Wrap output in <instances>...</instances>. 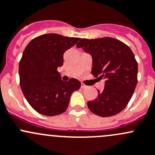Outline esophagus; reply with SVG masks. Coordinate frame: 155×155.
<instances>
[{
	"mask_svg": "<svg viewBox=\"0 0 155 155\" xmlns=\"http://www.w3.org/2000/svg\"><path fill=\"white\" fill-rule=\"evenodd\" d=\"M81 88H82V89H87V88H88V86L85 85V84H83V83H82V84H81Z\"/></svg>",
	"mask_w": 155,
	"mask_h": 155,
	"instance_id": "1",
	"label": "esophagus"
}]
</instances>
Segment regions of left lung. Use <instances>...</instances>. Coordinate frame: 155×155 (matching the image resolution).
<instances>
[{
	"label": "left lung",
	"instance_id": "8db88e82",
	"mask_svg": "<svg viewBox=\"0 0 155 155\" xmlns=\"http://www.w3.org/2000/svg\"><path fill=\"white\" fill-rule=\"evenodd\" d=\"M92 57V74L104 79V89L87 102L89 110L102 117L118 114L130 101L137 84L138 65L130 48L110 37L82 39L76 45Z\"/></svg>",
	"mask_w": 155,
	"mask_h": 155
}]
</instances>
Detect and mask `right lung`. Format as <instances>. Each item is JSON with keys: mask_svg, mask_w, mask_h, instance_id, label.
<instances>
[{"mask_svg": "<svg viewBox=\"0 0 155 155\" xmlns=\"http://www.w3.org/2000/svg\"><path fill=\"white\" fill-rule=\"evenodd\" d=\"M79 40L48 33L32 39L25 48L19 63L21 89L36 112L48 116L64 113L72 92L81 87L74 78L62 81L57 71L63 65V54Z\"/></svg>", "mask_w": 155, "mask_h": 155, "instance_id": "obj_1", "label": "right lung"}]
</instances>
